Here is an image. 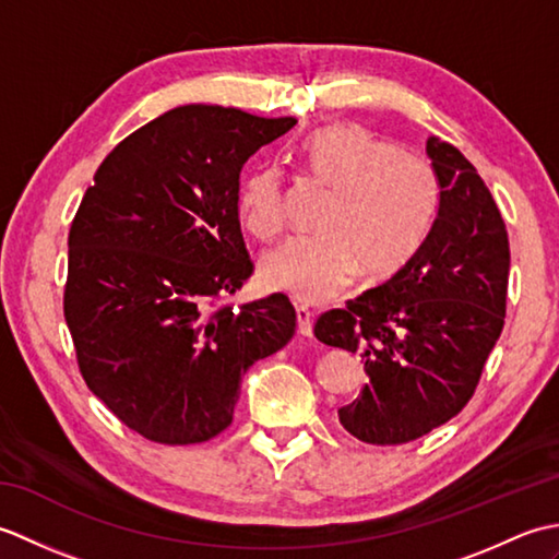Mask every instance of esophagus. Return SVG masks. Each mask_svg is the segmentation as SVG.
<instances>
[{"instance_id": "1", "label": "esophagus", "mask_w": 559, "mask_h": 559, "mask_svg": "<svg viewBox=\"0 0 559 559\" xmlns=\"http://www.w3.org/2000/svg\"><path fill=\"white\" fill-rule=\"evenodd\" d=\"M295 317H298V331L302 336H312V317L314 312L307 305L295 307Z\"/></svg>"}]
</instances>
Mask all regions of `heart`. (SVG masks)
Wrapping results in <instances>:
<instances>
[{
	"label": "heart",
	"instance_id": "b5f03b06",
	"mask_svg": "<svg viewBox=\"0 0 559 559\" xmlns=\"http://www.w3.org/2000/svg\"><path fill=\"white\" fill-rule=\"evenodd\" d=\"M298 156L334 199L319 235H295L259 261L269 290L300 302L334 300L358 276L382 281L418 252L439 211V180L420 153L396 148L360 124H326L302 139ZM237 213L249 235L283 228V177L259 168L245 177Z\"/></svg>",
	"mask_w": 559,
	"mask_h": 559
}]
</instances>
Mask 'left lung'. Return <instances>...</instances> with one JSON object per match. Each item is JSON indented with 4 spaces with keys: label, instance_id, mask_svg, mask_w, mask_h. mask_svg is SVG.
<instances>
[{
    "label": "left lung",
    "instance_id": "left-lung-1",
    "mask_svg": "<svg viewBox=\"0 0 559 559\" xmlns=\"http://www.w3.org/2000/svg\"><path fill=\"white\" fill-rule=\"evenodd\" d=\"M439 211L406 264L317 319L314 336L360 350L367 384L338 408L367 444H403L454 418L471 401L504 326L509 237L490 189L463 153L427 139Z\"/></svg>",
    "mask_w": 559,
    "mask_h": 559
}]
</instances>
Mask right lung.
<instances>
[{
	"instance_id": "obj_1",
	"label": "right lung",
	"mask_w": 559,
	"mask_h": 559,
	"mask_svg": "<svg viewBox=\"0 0 559 559\" xmlns=\"http://www.w3.org/2000/svg\"><path fill=\"white\" fill-rule=\"evenodd\" d=\"M295 124L182 105L117 144L81 199L64 288L79 370L151 442L223 432L242 374L295 334L281 293L211 310L252 276L237 213L245 163Z\"/></svg>"
}]
</instances>
